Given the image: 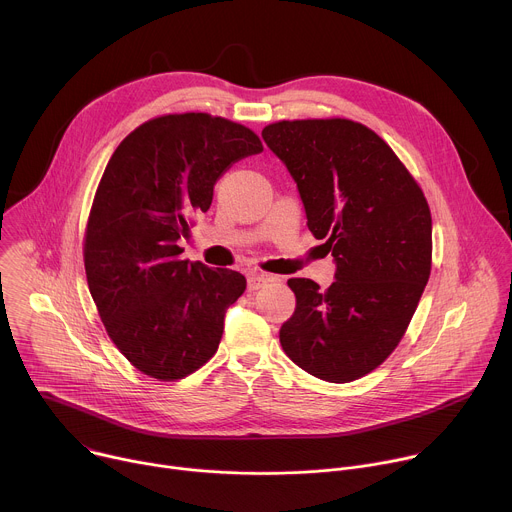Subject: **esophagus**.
Segmentation results:
<instances>
[{"label":"esophagus","instance_id":"esophagus-1","mask_svg":"<svg viewBox=\"0 0 512 512\" xmlns=\"http://www.w3.org/2000/svg\"><path fill=\"white\" fill-rule=\"evenodd\" d=\"M268 280H270V276H266V274H258V272L248 274V290H250V292H256V290L264 288Z\"/></svg>","mask_w":512,"mask_h":512}]
</instances>
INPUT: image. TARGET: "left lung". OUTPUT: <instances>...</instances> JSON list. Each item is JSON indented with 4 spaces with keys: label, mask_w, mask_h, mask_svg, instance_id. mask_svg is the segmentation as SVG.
Segmentation results:
<instances>
[{
    "label": "left lung",
    "mask_w": 512,
    "mask_h": 512,
    "mask_svg": "<svg viewBox=\"0 0 512 512\" xmlns=\"http://www.w3.org/2000/svg\"><path fill=\"white\" fill-rule=\"evenodd\" d=\"M266 146L296 182L306 226L326 240L328 290L290 278L294 314L280 328L286 356L328 382H350L400 342L430 276L426 198L390 146L350 120L276 122Z\"/></svg>",
    "instance_id": "left-lung-1"
}]
</instances>
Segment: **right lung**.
<instances>
[{
    "label": "right lung",
    "mask_w": 512,
    "mask_h": 512,
    "mask_svg": "<svg viewBox=\"0 0 512 512\" xmlns=\"http://www.w3.org/2000/svg\"><path fill=\"white\" fill-rule=\"evenodd\" d=\"M262 152L258 136L208 114L136 128L112 154L88 220L84 262L92 298L118 350L144 374L178 380L218 350L226 310L246 290L228 268L184 260L190 222L216 182Z\"/></svg>",
    "instance_id": "obj_1"
}]
</instances>
